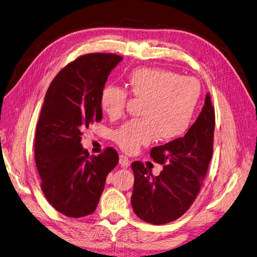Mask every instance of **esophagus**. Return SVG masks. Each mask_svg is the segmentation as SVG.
I'll return each instance as SVG.
<instances>
[{"instance_id":"1","label":"esophagus","mask_w":257,"mask_h":257,"mask_svg":"<svg viewBox=\"0 0 257 257\" xmlns=\"http://www.w3.org/2000/svg\"><path fill=\"white\" fill-rule=\"evenodd\" d=\"M119 164H120V167H122V168H128L130 165V160L127 158L126 156L120 155L119 156Z\"/></svg>"}]
</instances>
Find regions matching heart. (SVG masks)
Instances as JSON below:
<instances>
[{"instance_id": "obj_1", "label": "heart", "mask_w": 257, "mask_h": 257, "mask_svg": "<svg viewBox=\"0 0 257 257\" xmlns=\"http://www.w3.org/2000/svg\"><path fill=\"white\" fill-rule=\"evenodd\" d=\"M128 93L142 99L143 118L123 123L113 132V140L123 152L132 154L156 139L170 142L190 128L201 97V85L194 78L160 68H137L125 79ZM128 94L123 88L105 85L99 97L102 111L117 118L125 111Z\"/></svg>"}]
</instances>
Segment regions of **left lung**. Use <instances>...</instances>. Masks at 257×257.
<instances>
[{"instance_id":"8db88e82","label":"left lung","mask_w":257,"mask_h":257,"mask_svg":"<svg viewBox=\"0 0 257 257\" xmlns=\"http://www.w3.org/2000/svg\"><path fill=\"white\" fill-rule=\"evenodd\" d=\"M213 132L214 109L207 93L202 112L185 137L152 148L154 161L163 165L158 176L142 162H132L135 185L131 204L140 219L155 225L165 224L190 208L209 167Z\"/></svg>"}]
</instances>
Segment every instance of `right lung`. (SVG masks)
<instances>
[{"label": "right lung", "instance_id": "1", "mask_svg": "<svg viewBox=\"0 0 257 257\" xmlns=\"http://www.w3.org/2000/svg\"><path fill=\"white\" fill-rule=\"evenodd\" d=\"M121 60L112 53L82 55L56 74L45 96L36 126L35 162L48 202L69 218L95 211L107 174L118 162L112 147L89 156L81 136L102 119L99 97Z\"/></svg>", "mask_w": 257, "mask_h": 257}]
</instances>
